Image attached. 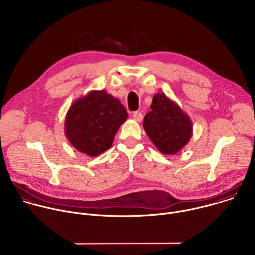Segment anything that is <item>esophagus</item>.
Listing matches in <instances>:
<instances>
[{
	"label": "esophagus",
	"instance_id": "obj_1",
	"mask_svg": "<svg viewBox=\"0 0 255 255\" xmlns=\"http://www.w3.org/2000/svg\"><path fill=\"white\" fill-rule=\"evenodd\" d=\"M133 118H134L135 121L140 122V121L142 120V118H143L142 113H141V112H134V113H133Z\"/></svg>",
	"mask_w": 255,
	"mask_h": 255
}]
</instances>
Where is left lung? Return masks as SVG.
Wrapping results in <instances>:
<instances>
[{
  "label": "left lung",
  "mask_w": 255,
  "mask_h": 255,
  "mask_svg": "<svg viewBox=\"0 0 255 255\" xmlns=\"http://www.w3.org/2000/svg\"><path fill=\"white\" fill-rule=\"evenodd\" d=\"M150 108L144 117L145 132L162 154H175L192 138L191 118L163 93L154 95Z\"/></svg>",
  "instance_id": "obj_1"
}]
</instances>
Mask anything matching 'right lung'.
<instances>
[{
	"label": "right lung",
	"mask_w": 255,
	"mask_h": 255,
	"mask_svg": "<svg viewBox=\"0 0 255 255\" xmlns=\"http://www.w3.org/2000/svg\"><path fill=\"white\" fill-rule=\"evenodd\" d=\"M128 113L119 99L106 91H91L71 104L65 116L64 133L77 150L91 157L112 146Z\"/></svg>",
	"instance_id": "add662e5"
}]
</instances>
